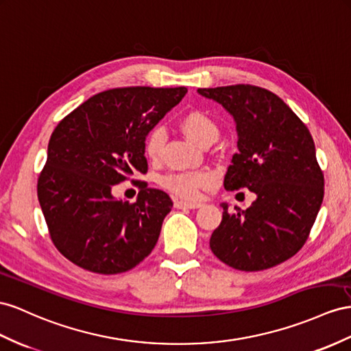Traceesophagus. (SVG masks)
Listing matches in <instances>:
<instances>
[{
	"mask_svg": "<svg viewBox=\"0 0 351 351\" xmlns=\"http://www.w3.org/2000/svg\"><path fill=\"white\" fill-rule=\"evenodd\" d=\"M200 206H202L200 202H186V200L175 202V208L178 209H197L200 208Z\"/></svg>",
	"mask_w": 351,
	"mask_h": 351,
	"instance_id": "esophagus-1",
	"label": "esophagus"
}]
</instances>
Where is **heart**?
<instances>
[{"label":"heart","instance_id":"obj_1","mask_svg":"<svg viewBox=\"0 0 351 351\" xmlns=\"http://www.w3.org/2000/svg\"><path fill=\"white\" fill-rule=\"evenodd\" d=\"M181 130L185 136L194 142L195 145L203 147L206 142L217 141L218 128L209 115L200 111H191L181 120ZM166 142V132L157 128L152 130L145 139V154L149 160L156 161L161 157ZM213 182V175L209 172L197 173H176L163 179V185L172 193L185 197V199H195L199 197L200 190Z\"/></svg>","mask_w":351,"mask_h":351}]
</instances>
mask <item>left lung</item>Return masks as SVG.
I'll return each mask as SVG.
<instances>
[{"mask_svg": "<svg viewBox=\"0 0 351 351\" xmlns=\"http://www.w3.org/2000/svg\"><path fill=\"white\" fill-rule=\"evenodd\" d=\"M236 123L237 154L223 178L226 190L247 188L256 195L246 210L222 206L210 249L222 263L259 271L293 256L307 240L323 202L325 179L311 134L280 97L239 84L199 88Z\"/></svg>", "mask_w": 351, "mask_h": 351, "instance_id": "8db88e82", "label": "left lung"}]
</instances>
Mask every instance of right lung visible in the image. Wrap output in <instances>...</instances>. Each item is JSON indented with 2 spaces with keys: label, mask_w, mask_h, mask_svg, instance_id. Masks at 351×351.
Segmentation results:
<instances>
[{
  "label": "right lung",
  "mask_w": 351,
  "mask_h": 351,
  "mask_svg": "<svg viewBox=\"0 0 351 351\" xmlns=\"http://www.w3.org/2000/svg\"><path fill=\"white\" fill-rule=\"evenodd\" d=\"M185 87L112 88L87 99L51 133L38 179L50 237L71 263L99 274L136 267L154 249L172 200L141 184L136 202L112 195L129 175L145 173V139L182 101Z\"/></svg>",
  "instance_id": "1"
}]
</instances>
